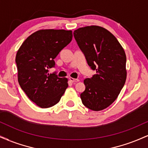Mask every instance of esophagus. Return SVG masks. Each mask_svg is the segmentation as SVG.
Wrapping results in <instances>:
<instances>
[{
  "label": "esophagus",
  "mask_w": 148,
  "mask_h": 148,
  "mask_svg": "<svg viewBox=\"0 0 148 148\" xmlns=\"http://www.w3.org/2000/svg\"><path fill=\"white\" fill-rule=\"evenodd\" d=\"M69 81H71V82H72V83H76V82H78V81H79V79H74V78H69Z\"/></svg>",
  "instance_id": "1"
}]
</instances>
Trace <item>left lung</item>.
I'll return each mask as SVG.
<instances>
[{"mask_svg": "<svg viewBox=\"0 0 148 148\" xmlns=\"http://www.w3.org/2000/svg\"><path fill=\"white\" fill-rule=\"evenodd\" d=\"M74 36L88 64L97 73L84 80L81 101L89 109L101 111L117 99L125 84L126 54L116 37L102 27L80 28Z\"/></svg>", "mask_w": 148, "mask_h": 148, "instance_id": "obj_1", "label": "left lung"}]
</instances>
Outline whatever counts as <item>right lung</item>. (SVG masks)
Returning a JSON list of instances; mask_svg holds the SVG:
<instances>
[{"instance_id": "add662e5", "label": "right lung", "mask_w": 148, "mask_h": 148, "mask_svg": "<svg viewBox=\"0 0 148 148\" xmlns=\"http://www.w3.org/2000/svg\"><path fill=\"white\" fill-rule=\"evenodd\" d=\"M72 40V30H40L27 37L16 53L18 84L41 108L58 103L68 87L67 78L49 74L48 69L55 67L54 59Z\"/></svg>"}]
</instances>
